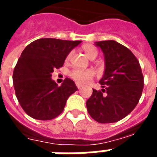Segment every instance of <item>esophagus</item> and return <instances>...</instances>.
I'll list each match as a JSON object with an SVG mask.
<instances>
[{
  "label": "esophagus",
  "mask_w": 157,
  "mask_h": 157,
  "mask_svg": "<svg viewBox=\"0 0 157 157\" xmlns=\"http://www.w3.org/2000/svg\"><path fill=\"white\" fill-rule=\"evenodd\" d=\"M76 86H77V88H78V89H81V88L82 87V85L78 84V83H76Z\"/></svg>",
  "instance_id": "34e87169"
}]
</instances>
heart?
Here are the masks:
<instances>
[{
	"label": "heart",
	"instance_id": "heart-1",
	"mask_svg": "<svg viewBox=\"0 0 157 157\" xmlns=\"http://www.w3.org/2000/svg\"><path fill=\"white\" fill-rule=\"evenodd\" d=\"M82 50L86 56L90 60H93L98 55V52L96 47L92 45H85L82 46ZM71 53H69L66 57V61H68L71 59ZM95 72L90 69H74L70 72V76L79 84H86L93 78Z\"/></svg>",
	"mask_w": 157,
	"mask_h": 157
}]
</instances>
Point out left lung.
Returning a JSON list of instances; mask_svg holds the SVG:
<instances>
[{"label":"left lung","mask_w":157,"mask_h":157,"mask_svg":"<svg viewBox=\"0 0 157 157\" xmlns=\"http://www.w3.org/2000/svg\"><path fill=\"white\" fill-rule=\"evenodd\" d=\"M105 56L101 90L93 89L86 101L88 113L99 123H113L132 112L144 87L140 63L130 50L115 40L96 42Z\"/></svg>","instance_id":"obj_1"}]
</instances>
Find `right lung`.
Listing matches in <instances>:
<instances>
[{
    "label": "right lung",
    "instance_id": "obj_1",
    "mask_svg": "<svg viewBox=\"0 0 157 157\" xmlns=\"http://www.w3.org/2000/svg\"><path fill=\"white\" fill-rule=\"evenodd\" d=\"M81 40L41 38L29 44L13 71V84L20 105L26 114L40 121L52 120L63 111L67 101L77 90L70 78L58 86L51 77L62 67L67 56Z\"/></svg>",
    "mask_w": 157,
    "mask_h": 157
}]
</instances>
